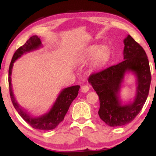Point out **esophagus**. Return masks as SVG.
<instances>
[{
	"mask_svg": "<svg viewBox=\"0 0 156 156\" xmlns=\"http://www.w3.org/2000/svg\"><path fill=\"white\" fill-rule=\"evenodd\" d=\"M89 87L87 86V85H84V86H82V87H81V91H82V92H84V93L87 92V91H89Z\"/></svg>",
	"mask_w": 156,
	"mask_h": 156,
	"instance_id": "obj_1",
	"label": "esophagus"
}]
</instances>
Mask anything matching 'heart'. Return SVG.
<instances>
[{"instance_id":"b5f03b06","label":"heart","mask_w":156,"mask_h":156,"mask_svg":"<svg viewBox=\"0 0 156 156\" xmlns=\"http://www.w3.org/2000/svg\"><path fill=\"white\" fill-rule=\"evenodd\" d=\"M91 57H95V63L97 65H101L107 62L109 58V52L106 49L98 50L95 49L90 52Z\"/></svg>"}]
</instances>
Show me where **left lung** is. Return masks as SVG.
Returning <instances> with one entry per match:
<instances>
[{
  "label": "left lung",
  "mask_w": 156,
  "mask_h": 156,
  "mask_svg": "<svg viewBox=\"0 0 156 156\" xmlns=\"http://www.w3.org/2000/svg\"><path fill=\"white\" fill-rule=\"evenodd\" d=\"M124 60L91 74L89 82L99 96L100 119L110 126H121L131 123L142 109L151 82L149 62L144 48L131 35L123 40ZM131 71L137 78L135 99L123 105L119 99L121 83L126 72Z\"/></svg>",
  "instance_id": "left-lung-1"
}]
</instances>
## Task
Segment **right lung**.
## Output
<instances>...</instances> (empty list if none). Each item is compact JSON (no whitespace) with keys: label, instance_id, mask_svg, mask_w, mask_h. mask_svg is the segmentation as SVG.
Masks as SVG:
<instances>
[{"label":"right lung","instance_id":"obj_1","mask_svg":"<svg viewBox=\"0 0 156 156\" xmlns=\"http://www.w3.org/2000/svg\"><path fill=\"white\" fill-rule=\"evenodd\" d=\"M42 46L40 39L37 35H33L27 40V42L19 48L14 53L12 56L11 62L10 64L9 70H8V84H9V91L10 99L12 103L20 116L30 125L33 129L49 131L56 128L64 120L66 114L69 109L72 102L77 97L79 89L80 86L76 85L64 89L57 97L55 104L51 108L50 112L46 113L42 116H33L28 114L26 111L23 109L16 101L13 95L11 84V74L13 63L16 59L20 57L25 53L30 52L34 50H37Z\"/></svg>","mask_w":156,"mask_h":156}]
</instances>
